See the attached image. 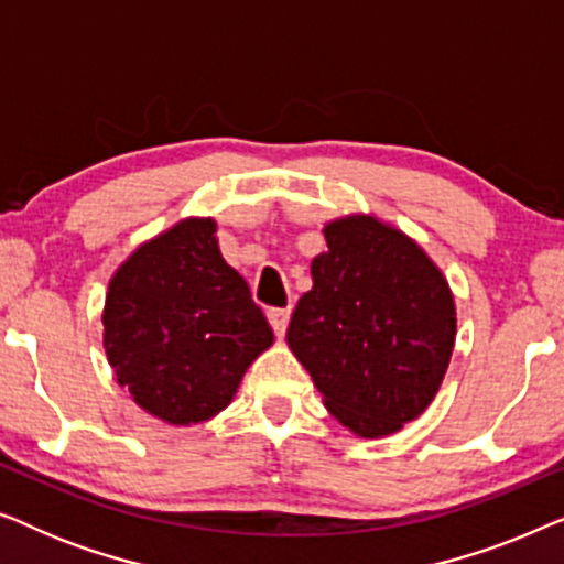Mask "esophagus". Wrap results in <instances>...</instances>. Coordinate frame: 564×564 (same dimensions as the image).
Instances as JSON below:
<instances>
[{
    "mask_svg": "<svg viewBox=\"0 0 564 564\" xmlns=\"http://www.w3.org/2000/svg\"><path fill=\"white\" fill-rule=\"evenodd\" d=\"M267 315H269V323H272L274 334L284 336V330L290 326V307H272Z\"/></svg>",
    "mask_w": 564,
    "mask_h": 564,
    "instance_id": "1",
    "label": "esophagus"
}]
</instances>
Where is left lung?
<instances>
[{
  "mask_svg": "<svg viewBox=\"0 0 564 564\" xmlns=\"http://www.w3.org/2000/svg\"><path fill=\"white\" fill-rule=\"evenodd\" d=\"M323 236L288 346L341 426L398 434L444 382L457 338L452 288L415 238L372 213L328 220Z\"/></svg>",
  "mask_w": 564,
  "mask_h": 564,
  "instance_id": "left-lung-1",
  "label": "left lung"
}]
</instances>
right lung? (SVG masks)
I'll return each instance as SVG.
<instances>
[{
	"instance_id": "obj_1",
	"label": "right lung",
	"mask_w": 564,
	"mask_h": 564,
	"mask_svg": "<svg viewBox=\"0 0 564 564\" xmlns=\"http://www.w3.org/2000/svg\"><path fill=\"white\" fill-rule=\"evenodd\" d=\"M215 234L213 218H182L138 246L107 284V361L133 403L172 426L226 411L246 369L274 344Z\"/></svg>"
}]
</instances>
